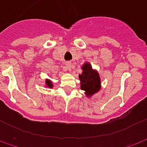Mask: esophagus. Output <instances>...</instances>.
Here are the masks:
<instances>
[{"label":"esophagus","instance_id":"1","mask_svg":"<svg viewBox=\"0 0 147 147\" xmlns=\"http://www.w3.org/2000/svg\"><path fill=\"white\" fill-rule=\"evenodd\" d=\"M67 68L68 70H70V69H71V64H70V63H67Z\"/></svg>","mask_w":147,"mask_h":147}]
</instances>
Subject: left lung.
<instances>
[{"label": "left lung", "instance_id": "left-lung-1", "mask_svg": "<svg viewBox=\"0 0 147 147\" xmlns=\"http://www.w3.org/2000/svg\"><path fill=\"white\" fill-rule=\"evenodd\" d=\"M82 69L83 72L79 76L81 81V90L86 91L88 96H91L99 91L100 79L97 71L92 69L90 63H84Z\"/></svg>", "mask_w": 147, "mask_h": 147}]
</instances>
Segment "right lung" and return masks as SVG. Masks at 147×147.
<instances>
[{"label": "right lung", "mask_w": 147, "mask_h": 147, "mask_svg": "<svg viewBox=\"0 0 147 147\" xmlns=\"http://www.w3.org/2000/svg\"><path fill=\"white\" fill-rule=\"evenodd\" d=\"M46 84H47V86H48L49 88H52V82L50 80H46Z\"/></svg>", "instance_id": "add662e5"}]
</instances>
